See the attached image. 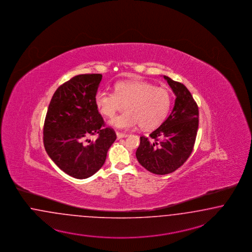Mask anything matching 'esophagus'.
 Returning <instances> with one entry per match:
<instances>
[{"label":"esophagus","mask_w":252,"mask_h":252,"mask_svg":"<svg viewBox=\"0 0 252 252\" xmlns=\"http://www.w3.org/2000/svg\"><path fill=\"white\" fill-rule=\"evenodd\" d=\"M116 135H117V138H118V139H122V138H126V137H127V134H126V133H121V132H117V133H116Z\"/></svg>","instance_id":"obj_1"}]
</instances>
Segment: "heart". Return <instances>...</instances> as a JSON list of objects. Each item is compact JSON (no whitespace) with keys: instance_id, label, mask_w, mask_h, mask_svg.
<instances>
[{"instance_id":"1","label":"heart","mask_w":252,"mask_h":252,"mask_svg":"<svg viewBox=\"0 0 252 252\" xmlns=\"http://www.w3.org/2000/svg\"><path fill=\"white\" fill-rule=\"evenodd\" d=\"M98 111L106 117H113L116 113H124L111 121L113 126L129 129L140 125L142 128H154L165 120L171 105V95L164 87L140 80L118 82L114 93L98 91L95 95Z\"/></svg>"}]
</instances>
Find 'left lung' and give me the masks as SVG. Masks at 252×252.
Here are the masks:
<instances>
[{
  "mask_svg": "<svg viewBox=\"0 0 252 252\" xmlns=\"http://www.w3.org/2000/svg\"><path fill=\"white\" fill-rule=\"evenodd\" d=\"M176 100L172 113L149 137L141 136L136 152L139 164L157 175L172 173L187 161L195 143L198 106L183 84L164 76Z\"/></svg>",
  "mask_w": 252,
  "mask_h": 252,
  "instance_id": "8db88e82",
  "label": "left lung"
}]
</instances>
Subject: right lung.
I'll return each instance as SVG.
<instances>
[{
	"mask_svg": "<svg viewBox=\"0 0 252 252\" xmlns=\"http://www.w3.org/2000/svg\"><path fill=\"white\" fill-rule=\"evenodd\" d=\"M101 79L99 73L69 79L54 93L45 115L44 149L62 171L75 179L94 175L116 139L115 131L106 126L95 105ZM90 135L97 136L95 142L87 139Z\"/></svg>",
	"mask_w": 252,
	"mask_h": 252,
	"instance_id": "add662e5",
	"label": "right lung"
}]
</instances>
